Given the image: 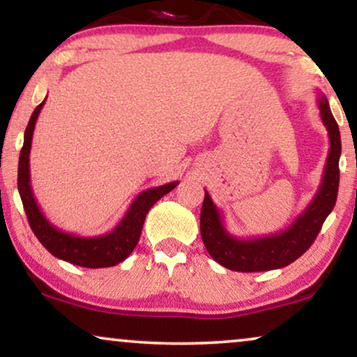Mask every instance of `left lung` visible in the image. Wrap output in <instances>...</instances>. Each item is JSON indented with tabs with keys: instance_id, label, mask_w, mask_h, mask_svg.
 <instances>
[{
	"instance_id": "1",
	"label": "left lung",
	"mask_w": 357,
	"mask_h": 357,
	"mask_svg": "<svg viewBox=\"0 0 357 357\" xmlns=\"http://www.w3.org/2000/svg\"><path fill=\"white\" fill-rule=\"evenodd\" d=\"M318 107L328 130L329 151L318 192L306 209L285 231L265 237L237 238L227 232L218 206L206 191L201 209V237L207 252L218 264L236 272H267L283 268L310 249L321 225L336 204L340 186L341 135L328 98L319 93Z\"/></svg>"
}]
</instances>
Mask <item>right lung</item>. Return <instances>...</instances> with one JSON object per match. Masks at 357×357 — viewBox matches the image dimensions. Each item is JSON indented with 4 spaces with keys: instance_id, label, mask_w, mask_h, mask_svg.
I'll use <instances>...</instances> for the list:
<instances>
[{
    "instance_id": "obj_1",
    "label": "right lung",
    "mask_w": 357,
    "mask_h": 357,
    "mask_svg": "<svg viewBox=\"0 0 357 357\" xmlns=\"http://www.w3.org/2000/svg\"><path fill=\"white\" fill-rule=\"evenodd\" d=\"M43 103L36 107L31 115L29 123L24 132V145H22L20 155V165H17V191H20L22 206H24L26 215H28L29 225L33 229L34 236L43 243L46 249L57 259L69 261V264L79 265L87 268H103L114 267V265L123 261L126 257L132 254L142 236L143 224H145L148 211L153 204H156L165 194L178 186V181L163 184V186L146 189L139 192L132 206L128 207L123 219L112 232L102 234L96 237H80L74 234H67L56 225L49 222L43 211L39 209L38 202L34 199L33 189H31V173H29V153L31 143H33V133L36 121H38L39 112Z\"/></svg>"
}]
</instances>
